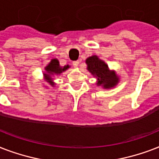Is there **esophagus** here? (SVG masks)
<instances>
[{
    "mask_svg": "<svg viewBox=\"0 0 159 159\" xmlns=\"http://www.w3.org/2000/svg\"><path fill=\"white\" fill-rule=\"evenodd\" d=\"M79 62H80L79 60H77V61H74V62H72V64H73V66H74V67H77V66H78V64H79Z\"/></svg>",
    "mask_w": 159,
    "mask_h": 159,
    "instance_id": "1",
    "label": "esophagus"
}]
</instances>
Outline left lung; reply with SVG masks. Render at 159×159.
<instances>
[{"instance_id":"obj_1","label":"left lung","mask_w":159,"mask_h":159,"mask_svg":"<svg viewBox=\"0 0 159 159\" xmlns=\"http://www.w3.org/2000/svg\"><path fill=\"white\" fill-rule=\"evenodd\" d=\"M87 69L97 78L96 84L104 89H111L120 82V76L115 70H111L105 61L97 55H92L86 59Z\"/></svg>"}]
</instances>
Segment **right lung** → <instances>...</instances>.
I'll use <instances>...</instances> for the list:
<instances>
[{
  "label": "right lung",
  "mask_w": 159,
  "mask_h": 159,
  "mask_svg": "<svg viewBox=\"0 0 159 159\" xmlns=\"http://www.w3.org/2000/svg\"><path fill=\"white\" fill-rule=\"evenodd\" d=\"M69 67V65H65L63 67L60 66L59 61L57 58H52L50 62L46 65V67H44L45 71L43 72V82H48L51 87H55L56 83L54 82L53 77L61 75V73L67 71Z\"/></svg>",
  "instance_id": "obj_1"
}]
</instances>
